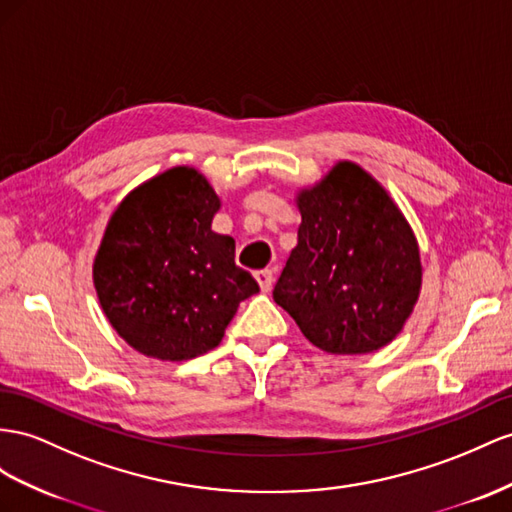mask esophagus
Segmentation results:
<instances>
[{
  "mask_svg": "<svg viewBox=\"0 0 512 512\" xmlns=\"http://www.w3.org/2000/svg\"><path fill=\"white\" fill-rule=\"evenodd\" d=\"M255 279H257V283H259V287H261V292H268L270 287H272V281H274V274H272V270H259V272H255Z\"/></svg>",
  "mask_w": 512,
  "mask_h": 512,
  "instance_id": "34e87169",
  "label": "esophagus"
}]
</instances>
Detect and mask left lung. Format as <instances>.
Listing matches in <instances>:
<instances>
[{"label": "left lung", "mask_w": 512, "mask_h": 512, "mask_svg": "<svg viewBox=\"0 0 512 512\" xmlns=\"http://www.w3.org/2000/svg\"><path fill=\"white\" fill-rule=\"evenodd\" d=\"M298 244L274 303L331 355H368L396 337L419 298L422 264L409 222L355 162H337L296 196Z\"/></svg>", "instance_id": "8db88e82"}]
</instances>
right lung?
<instances>
[{"label":"right lung","instance_id":"right-lung-1","mask_svg":"<svg viewBox=\"0 0 512 512\" xmlns=\"http://www.w3.org/2000/svg\"><path fill=\"white\" fill-rule=\"evenodd\" d=\"M220 199L190 166L131 190L112 214L93 281L106 318L138 352L186 361L220 344L244 298L259 292L235 266V242L212 231Z\"/></svg>","mask_w":512,"mask_h":512}]
</instances>
